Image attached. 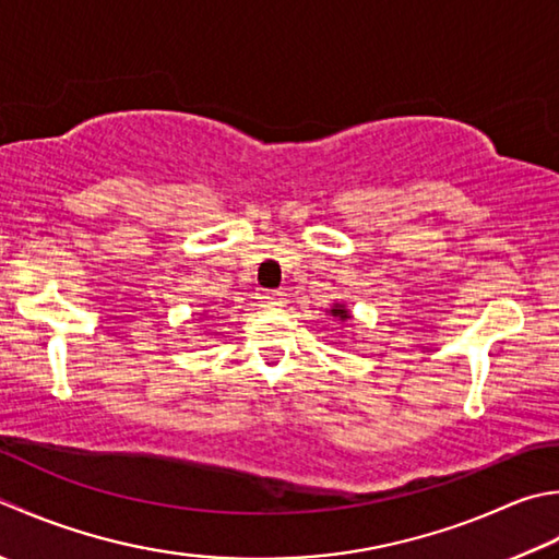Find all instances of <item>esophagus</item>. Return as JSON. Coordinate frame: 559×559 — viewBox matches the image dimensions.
Here are the masks:
<instances>
[{
    "label": "esophagus",
    "mask_w": 559,
    "mask_h": 559,
    "mask_svg": "<svg viewBox=\"0 0 559 559\" xmlns=\"http://www.w3.org/2000/svg\"><path fill=\"white\" fill-rule=\"evenodd\" d=\"M259 300L266 305H286V293L283 290H261Z\"/></svg>",
    "instance_id": "obj_1"
}]
</instances>
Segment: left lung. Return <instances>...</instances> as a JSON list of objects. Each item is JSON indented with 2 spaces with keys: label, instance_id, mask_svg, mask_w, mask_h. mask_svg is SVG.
Segmentation results:
<instances>
[{
  "label": "left lung",
  "instance_id": "left-lung-1",
  "mask_svg": "<svg viewBox=\"0 0 559 559\" xmlns=\"http://www.w3.org/2000/svg\"><path fill=\"white\" fill-rule=\"evenodd\" d=\"M332 314H334V317H338V320H346V317H348V312H346V310H342V308H334V310H332Z\"/></svg>",
  "mask_w": 559,
  "mask_h": 559
}]
</instances>
